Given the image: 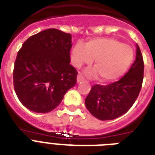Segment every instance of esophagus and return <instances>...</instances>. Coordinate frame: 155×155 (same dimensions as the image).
Returning <instances> with one entry per match:
<instances>
[{
    "label": "esophagus",
    "instance_id": "esophagus-1",
    "mask_svg": "<svg viewBox=\"0 0 155 155\" xmlns=\"http://www.w3.org/2000/svg\"><path fill=\"white\" fill-rule=\"evenodd\" d=\"M84 79V78L83 77L82 74H81V73H79V74H78V76H77V82L78 83L81 82V81H82Z\"/></svg>",
    "mask_w": 155,
    "mask_h": 155
}]
</instances>
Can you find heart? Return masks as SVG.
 Here are the masks:
<instances>
[{
    "instance_id": "b5f03b06",
    "label": "heart",
    "mask_w": 155,
    "mask_h": 155,
    "mask_svg": "<svg viewBox=\"0 0 155 155\" xmlns=\"http://www.w3.org/2000/svg\"><path fill=\"white\" fill-rule=\"evenodd\" d=\"M134 58L132 47L111 38H97L87 41L86 45L78 42L73 47L71 60L80 68L94 61L95 69H88L90 77L99 75L101 82L108 83L121 77L130 68Z\"/></svg>"
}]
</instances>
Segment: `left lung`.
Instances as JSON below:
<instances>
[{
  "mask_svg": "<svg viewBox=\"0 0 155 155\" xmlns=\"http://www.w3.org/2000/svg\"><path fill=\"white\" fill-rule=\"evenodd\" d=\"M144 62L137 46L136 59L125 75L108 85L94 84L85 99V105L92 115L102 120H113L130 109L141 91Z\"/></svg>",
  "mask_w": 155,
  "mask_h": 155,
  "instance_id": "obj_1",
  "label": "left lung"
}]
</instances>
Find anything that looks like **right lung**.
I'll return each instance as SVG.
<instances>
[{
	"mask_svg": "<svg viewBox=\"0 0 155 155\" xmlns=\"http://www.w3.org/2000/svg\"><path fill=\"white\" fill-rule=\"evenodd\" d=\"M71 47V35L57 29L25 41L13 72L16 95L25 107L35 113L51 112L76 84L78 72L70 64Z\"/></svg>",
	"mask_w": 155,
	"mask_h": 155,
	"instance_id": "1",
	"label": "right lung"
}]
</instances>
